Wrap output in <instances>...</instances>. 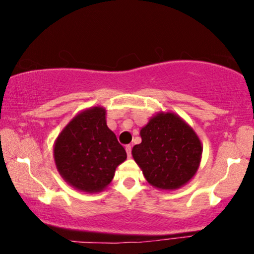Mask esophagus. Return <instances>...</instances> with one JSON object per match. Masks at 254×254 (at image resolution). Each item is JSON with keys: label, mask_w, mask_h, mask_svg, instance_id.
Returning <instances> with one entry per match:
<instances>
[{"label": "esophagus", "mask_w": 254, "mask_h": 254, "mask_svg": "<svg viewBox=\"0 0 254 254\" xmlns=\"http://www.w3.org/2000/svg\"><path fill=\"white\" fill-rule=\"evenodd\" d=\"M126 152H127V156L128 157H130L131 156V145H126Z\"/></svg>", "instance_id": "obj_1"}]
</instances>
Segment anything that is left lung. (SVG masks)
Wrapping results in <instances>:
<instances>
[{"instance_id": "left-lung-1", "label": "left lung", "mask_w": 254, "mask_h": 254, "mask_svg": "<svg viewBox=\"0 0 254 254\" xmlns=\"http://www.w3.org/2000/svg\"><path fill=\"white\" fill-rule=\"evenodd\" d=\"M142 142L131 155L152 187L178 190L195 176L202 143L192 127L173 112H158L141 128Z\"/></svg>"}]
</instances>
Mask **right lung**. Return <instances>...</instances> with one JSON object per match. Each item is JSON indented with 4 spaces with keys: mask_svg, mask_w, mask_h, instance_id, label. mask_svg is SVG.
<instances>
[{
    "mask_svg": "<svg viewBox=\"0 0 254 254\" xmlns=\"http://www.w3.org/2000/svg\"><path fill=\"white\" fill-rule=\"evenodd\" d=\"M53 156L64 182L85 193L105 190L127 158L126 150L107 127L103 106L76 114L55 140Z\"/></svg>",
    "mask_w": 254,
    "mask_h": 254,
    "instance_id": "obj_1",
    "label": "right lung"
}]
</instances>
